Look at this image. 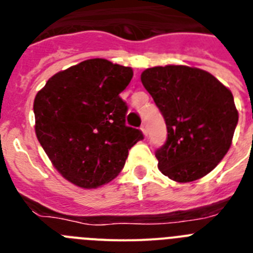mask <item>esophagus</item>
Instances as JSON below:
<instances>
[{"mask_svg":"<svg viewBox=\"0 0 253 253\" xmlns=\"http://www.w3.org/2000/svg\"><path fill=\"white\" fill-rule=\"evenodd\" d=\"M140 129H142V131L144 135H148V126H147L146 123H143L142 126H140Z\"/></svg>","mask_w":253,"mask_h":253,"instance_id":"esophagus-1","label":"esophagus"}]
</instances>
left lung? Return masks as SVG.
Returning <instances> with one entry per match:
<instances>
[{
    "label": "left lung",
    "mask_w": 253,
    "mask_h": 253,
    "mask_svg": "<svg viewBox=\"0 0 253 253\" xmlns=\"http://www.w3.org/2000/svg\"><path fill=\"white\" fill-rule=\"evenodd\" d=\"M167 126L156 151L158 169L177 182H190L215 169L232 144L238 123L233 95L203 69L165 66L140 76Z\"/></svg>",
    "instance_id": "8db88e82"
}]
</instances>
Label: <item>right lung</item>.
I'll return each instance as SVG.
<instances>
[{
    "mask_svg": "<svg viewBox=\"0 0 253 253\" xmlns=\"http://www.w3.org/2000/svg\"><path fill=\"white\" fill-rule=\"evenodd\" d=\"M130 67L101 58L84 60L49 78L34 100L35 133L60 175L95 189L119 175L142 130L125 124L120 97Z\"/></svg>",
    "mask_w": 253,
    "mask_h": 253,
    "instance_id": "add662e5",
    "label": "right lung"
}]
</instances>
